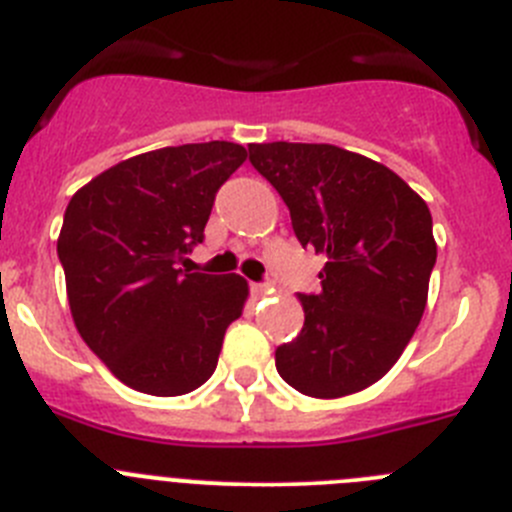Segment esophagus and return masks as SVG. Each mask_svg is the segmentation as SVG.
<instances>
[{"mask_svg":"<svg viewBox=\"0 0 512 512\" xmlns=\"http://www.w3.org/2000/svg\"><path fill=\"white\" fill-rule=\"evenodd\" d=\"M267 290H270V283H255V285H252V293H255V295H265Z\"/></svg>","mask_w":512,"mask_h":512,"instance_id":"obj_1","label":"esophagus"}]
</instances>
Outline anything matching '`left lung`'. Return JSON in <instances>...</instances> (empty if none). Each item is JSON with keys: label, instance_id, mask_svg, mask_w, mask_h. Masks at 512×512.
I'll return each instance as SVG.
<instances>
[{"label": "left lung", "instance_id": "8db88e82", "mask_svg": "<svg viewBox=\"0 0 512 512\" xmlns=\"http://www.w3.org/2000/svg\"><path fill=\"white\" fill-rule=\"evenodd\" d=\"M247 151L300 245L326 255L321 293L298 295L303 331L275 351L278 374L315 399L356 394L399 361L427 308L437 262L427 202L384 164L331 143Z\"/></svg>", "mask_w": 512, "mask_h": 512}]
</instances>
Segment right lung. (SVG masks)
I'll list each match as a JSON object with an SVG mask.
<instances>
[{
    "mask_svg": "<svg viewBox=\"0 0 512 512\" xmlns=\"http://www.w3.org/2000/svg\"><path fill=\"white\" fill-rule=\"evenodd\" d=\"M245 159L229 141L156 148L95 176L65 209L57 257L75 328L131 389L181 396L217 369L250 288L234 272L179 262L204 240L214 194Z\"/></svg>",
    "mask_w": 512,
    "mask_h": 512,
    "instance_id": "obj_1",
    "label": "right lung"
}]
</instances>
